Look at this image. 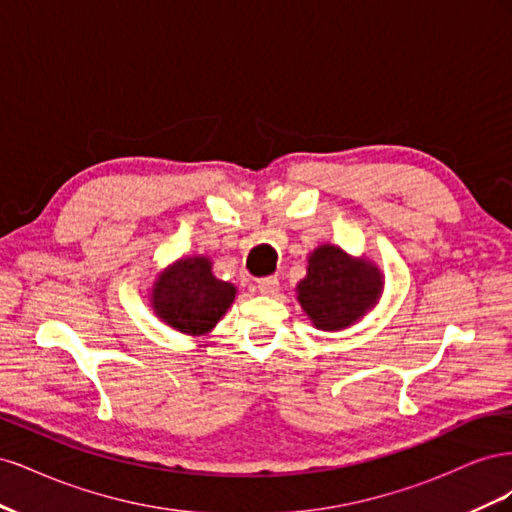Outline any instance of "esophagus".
I'll list each match as a JSON object with an SVG mask.
<instances>
[{
    "label": "esophagus",
    "instance_id": "34e87169",
    "mask_svg": "<svg viewBox=\"0 0 512 512\" xmlns=\"http://www.w3.org/2000/svg\"><path fill=\"white\" fill-rule=\"evenodd\" d=\"M258 290L273 297V294L280 290V280H277V277H262V280H258Z\"/></svg>",
    "mask_w": 512,
    "mask_h": 512
}]
</instances>
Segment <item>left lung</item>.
Listing matches in <instances>:
<instances>
[{"label":"left lung","instance_id":"left-lung-1","mask_svg":"<svg viewBox=\"0 0 512 512\" xmlns=\"http://www.w3.org/2000/svg\"><path fill=\"white\" fill-rule=\"evenodd\" d=\"M297 301L320 331H344L374 309L384 292V275L374 260L350 256L322 243L307 256V275L297 284Z\"/></svg>","mask_w":512,"mask_h":512}]
</instances>
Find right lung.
I'll return each mask as SVG.
<instances>
[{
    "mask_svg": "<svg viewBox=\"0 0 512 512\" xmlns=\"http://www.w3.org/2000/svg\"><path fill=\"white\" fill-rule=\"evenodd\" d=\"M149 305L166 327L190 337L209 335L235 303L237 286L213 275L209 256H183L160 271L149 288Z\"/></svg>",
    "mask_w": 512,
    "mask_h": 512,
    "instance_id": "right-lung-1",
    "label": "right lung"
}]
</instances>
